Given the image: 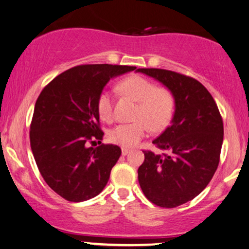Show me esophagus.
<instances>
[{"label":"esophagus","mask_w":249,"mask_h":249,"mask_svg":"<svg viewBox=\"0 0 249 249\" xmlns=\"http://www.w3.org/2000/svg\"><path fill=\"white\" fill-rule=\"evenodd\" d=\"M121 152H122V156H127L128 153L130 152V149H127V148H122Z\"/></svg>","instance_id":"obj_1"}]
</instances>
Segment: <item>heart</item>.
<instances>
[{
  "instance_id": "heart-1",
  "label": "heart",
  "mask_w": 249,
  "mask_h": 249,
  "mask_svg": "<svg viewBox=\"0 0 249 249\" xmlns=\"http://www.w3.org/2000/svg\"><path fill=\"white\" fill-rule=\"evenodd\" d=\"M119 92L137 101L133 124H120L109 131L112 142L124 146H134L148 134L149 127L161 130L168 124L173 115L174 99L167 89L157 88L155 83L141 76H130L119 83ZM97 110L100 119H113V97L108 91L98 96Z\"/></svg>"
}]
</instances>
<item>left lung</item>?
<instances>
[{
	"label": "left lung",
	"instance_id": "8db88e82",
	"mask_svg": "<svg viewBox=\"0 0 249 249\" xmlns=\"http://www.w3.org/2000/svg\"><path fill=\"white\" fill-rule=\"evenodd\" d=\"M171 92V124L152 143L166 153L144 152L139 182L145 197L161 208H176L203 190L218 167L224 127L213 98L196 79L165 69L140 68Z\"/></svg>",
	"mask_w": 249,
	"mask_h": 249
}]
</instances>
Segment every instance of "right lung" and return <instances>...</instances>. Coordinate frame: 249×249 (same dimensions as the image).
I'll list each match as a JSON object with an SVG mask.
<instances>
[{"label": "right lung", "instance_id": "1", "mask_svg": "<svg viewBox=\"0 0 249 249\" xmlns=\"http://www.w3.org/2000/svg\"><path fill=\"white\" fill-rule=\"evenodd\" d=\"M135 69L113 64L73 67L56 76L36 99L30 131L33 157L46 183L67 201L90 199L108 182L121 149L113 144L89 146L104 135L97 99L109 79Z\"/></svg>", "mask_w": 249, "mask_h": 249}]
</instances>
